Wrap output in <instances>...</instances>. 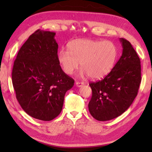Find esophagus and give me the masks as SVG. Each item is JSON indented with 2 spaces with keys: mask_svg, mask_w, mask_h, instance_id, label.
<instances>
[{
  "mask_svg": "<svg viewBox=\"0 0 152 152\" xmlns=\"http://www.w3.org/2000/svg\"><path fill=\"white\" fill-rule=\"evenodd\" d=\"M76 85L78 87H81L84 85V82H76Z\"/></svg>",
  "mask_w": 152,
  "mask_h": 152,
  "instance_id": "1",
  "label": "esophagus"
}]
</instances>
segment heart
Masks as SVG:
<instances>
[{
	"label": "heart",
	"instance_id": "obj_1",
	"mask_svg": "<svg viewBox=\"0 0 152 152\" xmlns=\"http://www.w3.org/2000/svg\"><path fill=\"white\" fill-rule=\"evenodd\" d=\"M68 49L58 53V62L67 74H73L80 62V75L100 79L108 75L116 63L117 49L110 41L77 39L68 43Z\"/></svg>",
	"mask_w": 152,
	"mask_h": 152
}]
</instances>
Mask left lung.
Here are the masks:
<instances>
[{"label": "left lung", "instance_id": "8db88e82", "mask_svg": "<svg viewBox=\"0 0 152 152\" xmlns=\"http://www.w3.org/2000/svg\"><path fill=\"white\" fill-rule=\"evenodd\" d=\"M119 41L122 56L111 72L101 80L89 84L92 92L89 112L101 121L122 115L134 101L141 81L140 58L129 41Z\"/></svg>", "mask_w": 152, "mask_h": 152}]
</instances>
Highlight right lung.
<instances>
[{"label":"right lung","mask_w":152,"mask_h":152,"mask_svg":"<svg viewBox=\"0 0 152 152\" xmlns=\"http://www.w3.org/2000/svg\"><path fill=\"white\" fill-rule=\"evenodd\" d=\"M55 35L38 29L30 35L20 48L12 72L20 107L29 116L45 121L60 115L66 92L74 83L58 62Z\"/></svg>","instance_id":"right-lung-1"}]
</instances>
